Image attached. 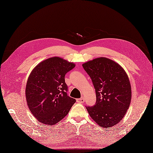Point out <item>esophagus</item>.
Returning <instances> with one entry per match:
<instances>
[{
  "label": "esophagus",
  "instance_id": "34e87169",
  "mask_svg": "<svg viewBox=\"0 0 153 153\" xmlns=\"http://www.w3.org/2000/svg\"><path fill=\"white\" fill-rule=\"evenodd\" d=\"M77 102L80 103H83L85 102V99L83 98V97H81V98L77 99Z\"/></svg>",
  "mask_w": 153,
  "mask_h": 153
}]
</instances>
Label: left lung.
<instances>
[{
  "instance_id": "left-lung-1",
  "label": "left lung",
  "mask_w": 153,
  "mask_h": 153,
  "mask_svg": "<svg viewBox=\"0 0 153 153\" xmlns=\"http://www.w3.org/2000/svg\"><path fill=\"white\" fill-rule=\"evenodd\" d=\"M91 77L96 94L94 106L87 107L90 116L108 128L123 118L131 101V86L127 73L110 59L97 57L83 64Z\"/></svg>"
}]
</instances>
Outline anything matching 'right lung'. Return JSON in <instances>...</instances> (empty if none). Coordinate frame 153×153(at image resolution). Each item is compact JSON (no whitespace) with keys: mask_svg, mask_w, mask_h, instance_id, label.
Listing matches in <instances>:
<instances>
[{"mask_svg":"<svg viewBox=\"0 0 153 153\" xmlns=\"http://www.w3.org/2000/svg\"><path fill=\"white\" fill-rule=\"evenodd\" d=\"M74 62L53 57L39 63L30 73L26 86L30 111L43 124L56 125L68 114L76 100L68 96L65 74Z\"/></svg>","mask_w":153,"mask_h":153,"instance_id":"obj_1","label":"right lung"}]
</instances>
